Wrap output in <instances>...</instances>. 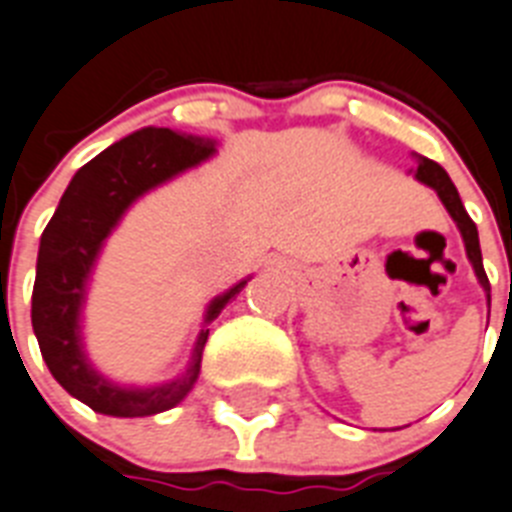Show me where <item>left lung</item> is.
<instances>
[{"label":"left lung","mask_w":512,"mask_h":512,"mask_svg":"<svg viewBox=\"0 0 512 512\" xmlns=\"http://www.w3.org/2000/svg\"><path fill=\"white\" fill-rule=\"evenodd\" d=\"M414 179H419L422 184L432 187L437 192V197L442 200L445 210L450 213V218L455 221L458 231L463 236V244H466V255H468V263L474 265V273L482 283L484 294H487V304H489V278L484 273V263H482V247H479V231H476V223L468 218L466 208L461 203V195L455 190V184L450 182L448 171L442 169L440 163L429 161L424 156H416V169H414Z\"/></svg>","instance_id":"obj_1"}]
</instances>
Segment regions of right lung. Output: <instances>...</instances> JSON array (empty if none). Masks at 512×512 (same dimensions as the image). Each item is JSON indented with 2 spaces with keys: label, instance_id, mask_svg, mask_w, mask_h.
<instances>
[{
  "label": "right lung",
  "instance_id": "add662e5",
  "mask_svg": "<svg viewBox=\"0 0 512 512\" xmlns=\"http://www.w3.org/2000/svg\"><path fill=\"white\" fill-rule=\"evenodd\" d=\"M216 156V140L169 127H143L98 153L72 176L41 234L33 283V333L54 380L77 401L106 416H153L174 409L195 388L208 322L244 289L234 283L205 309V322L182 375L148 388L103 377L83 346V307L103 244L143 195Z\"/></svg>",
  "mask_w": 512,
  "mask_h": 512
}]
</instances>
